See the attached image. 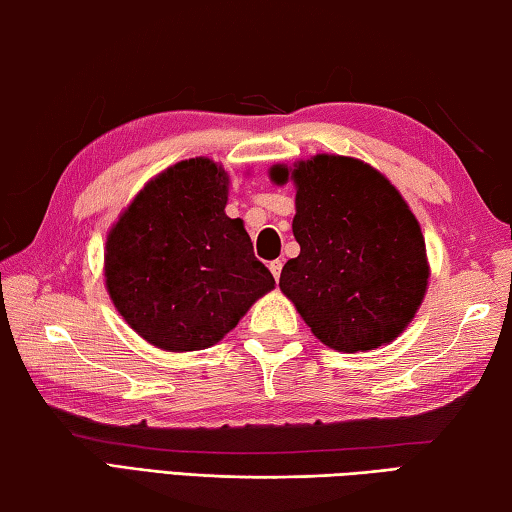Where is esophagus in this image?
<instances>
[{
    "instance_id": "obj_1",
    "label": "esophagus",
    "mask_w": 512,
    "mask_h": 512,
    "mask_svg": "<svg viewBox=\"0 0 512 512\" xmlns=\"http://www.w3.org/2000/svg\"><path fill=\"white\" fill-rule=\"evenodd\" d=\"M282 266H284V262H282V259H275V262H271V264H268V268H271V273H273V277H275V280H280Z\"/></svg>"
}]
</instances>
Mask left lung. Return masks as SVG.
<instances>
[{"label":"left lung","instance_id":"8db88e82","mask_svg":"<svg viewBox=\"0 0 512 512\" xmlns=\"http://www.w3.org/2000/svg\"><path fill=\"white\" fill-rule=\"evenodd\" d=\"M268 178L296 187L291 228L300 255L284 264L280 289L311 334L348 354L395 341L418 314L431 275L404 196L368 162L334 153L273 164Z\"/></svg>","mask_w":512,"mask_h":512}]
</instances>
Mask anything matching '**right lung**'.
Returning <instances> with one entry per match:
<instances>
[{"label":"right lung","instance_id":"1","mask_svg":"<svg viewBox=\"0 0 512 512\" xmlns=\"http://www.w3.org/2000/svg\"><path fill=\"white\" fill-rule=\"evenodd\" d=\"M228 189L223 164L180 160L153 176L112 223L103 253L108 296L155 348H210L275 289L244 221L225 214Z\"/></svg>","mask_w":512,"mask_h":512}]
</instances>
